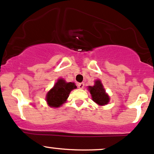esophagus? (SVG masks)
<instances>
[{"label": "esophagus", "mask_w": 154, "mask_h": 154, "mask_svg": "<svg viewBox=\"0 0 154 154\" xmlns=\"http://www.w3.org/2000/svg\"><path fill=\"white\" fill-rule=\"evenodd\" d=\"M77 86H78V88L80 89H82L84 88V86H85V84H84V82H80V83H78Z\"/></svg>", "instance_id": "esophagus-1"}]
</instances>
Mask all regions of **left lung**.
Instances as JSON below:
<instances>
[{
	"label": "left lung",
	"instance_id": "8db88e82",
	"mask_svg": "<svg viewBox=\"0 0 154 154\" xmlns=\"http://www.w3.org/2000/svg\"><path fill=\"white\" fill-rule=\"evenodd\" d=\"M89 91L94 102L99 105H105L109 101V98L105 93L100 80H96L94 86H89Z\"/></svg>",
	"mask_w": 154,
	"mask_h": 154
}]
</instances>
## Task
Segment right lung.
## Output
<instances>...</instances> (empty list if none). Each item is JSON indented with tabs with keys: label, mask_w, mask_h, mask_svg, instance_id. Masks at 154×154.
Masks as SVG:
<instances>
[{
	"label": "right lung",
	"mask_w": 154,
	"mask_h": 154,
	"mask_svg": "<svg viewBox=\"0 0 154 154\" xmlns=\"http://www.w3.org/2000/svg\"><path fill=\"white\" fill-rule=\"evenodd\" d=\"M75 88H77V86L74 82H66L63 79H60L47 93L46 98L47 104L50 107H60L66 101L71 91Z\"/></svg>",
	"instance_id": "1"
}]
</instances>
